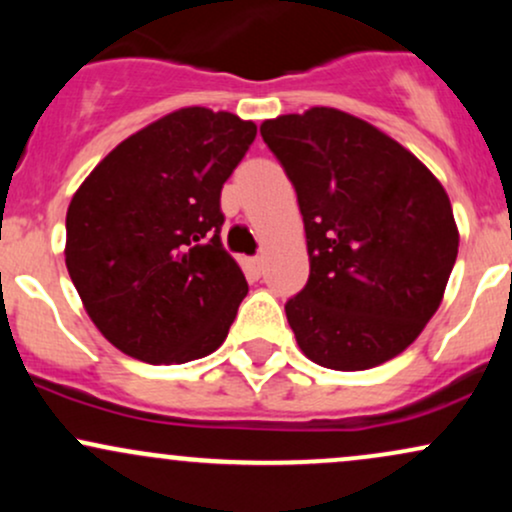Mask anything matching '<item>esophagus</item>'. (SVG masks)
Listing matches in <instances>:
<instances>
[{"mask_svg":"<svg viewBox=\"0 0 512 512\" xmlns=\"http://www.w3.org/2000/svg\"><path fill=\"white\" fill-rule=\"evenodd\" d=\"M248 267H250V272H252V274L260 276V274H262V257H250V260H248Z\"/></svg>","mask_w":512,"mask_h":512,"instance_id":"esophagus-1","label":"esophagus"}]
</instances>
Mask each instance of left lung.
<instances>
[{
    "label": "left lung",
    "instance_id": "left-lung-1",
    "mask_svg": "<svg viewBox=\"0 0 512 512\" xmlns=\"http://www.w3.org/2000/svg\"><path fill=\"white\" fill-rule=\"evenodd\" d=\"M260 134L296 190L308 240V284L286 301L301 351L332 370L402 354L438 310L457 260L443 185L342 110L281 115Z\"/></svg>",
    "mask_w": 512,
    "mask_h": 512
}]
</instances>
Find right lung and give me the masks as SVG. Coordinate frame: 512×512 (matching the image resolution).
<instances>
[{
    "label": "right lung",
    "mask_w": 512,
    "mask_h": 512,
    "mask_svg": "<svg viewBox=\"0 0 512 512\" xmlns=\"http://www.w3.org/2000/svg\"><path fill=\"white\" fill-rule=\"evenodd\" d=\"M255 122L175 110L117 144L67 209V269L122 354L168 366L216 351L248 281L221 243V187Z\"/></svg>",
    "instance_id": "right-lung-1"
}]
</instances>
